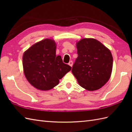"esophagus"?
<instances>
[{
    "label": "esophagus",
    "mask_w": 132,
    "mask_h": 132,
    "mask_svg": "<svg viewBox=\"0 0 132 132\" xmlns=\"http://www.w3.org/2000/svg\"><path fill=\"white\" fill-rule=\"evenodd\" d=\"M72 64H73V62H72V61H70V62H69V65L71 67H72Z\"/></svg>",
    "instance_id": "34e87169"
}]
</instances>
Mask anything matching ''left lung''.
<instances>
[{
  "label": "left lung",
  "mask_w": 132,
  "mask_h": 132,
  "mask_svg": "<svg viewBox=\"0 0 132 132\" xmlns=\"http://www.w3.org/2000/svg\"><path fill=\"white\" fill-rule=\"evenodd\" d=\"M78 57L72 72L79 85L88 91L102 87L108 82L112 70L111 52L94 38H83L77 43Z\"/></svg>",
  "instance_id": "1"
}]
</instances>
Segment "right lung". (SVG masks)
Instances as JSON below:
<instances>
[{"instance_id": "add662e5", "label": "right lung", "mask_w": 132, "mask_h": 132, "mask_svg": "<svg viewBox=\"0 0 132 132\" xmlns=\"http://www.w3.org/2000/svg\"><path fill=\"white\" fill-rule=\"evenodd\" d=\"M56 44L52 39L39 41L24 52V73L34 87L47 91L58 85L60 79L71 70L60 55H55Z\"/></svg>"}]
</instances>
